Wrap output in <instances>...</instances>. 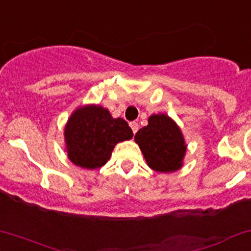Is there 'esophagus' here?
<instances>
[{
    "instance_id": "1",
    "label": "esophagus",
    "mask_w": 251,
    "mask_h": 251,
    "mask_svg": "<svg viewBox=\"0 0 251 251\" xmlns=\"http://www.w3.org/2000/svg\"><path fill=\"white\" fill-rule=\"evenodd\" d=\"M130 126H131L132 131H133V133L136 134V133H137V131H138V127H139L138 124H137L136 121H132V123H130Z\"/></svg>"
}]
</instances>
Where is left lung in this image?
I'll list each match as a JSON object with an SVG mask.
<instances>
[{
    "label": "left lung",
    "mask_w": 251,
    "mask_h": 251,
    "mask_svg": "<svg viewBox=\"0 0 251 251\" xmlns=\"http://www.w3.org/2000/svg\"><path fill=\"white\" fill-rule=\"evenodd\" d=\"M134 139L151 169L172 173L182 166L186 145L180 128L168 115H151L149 125L140 128Z\"/></svg>",
    "instance_id": "left-lung-1"
}]
</instances>
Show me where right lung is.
I'll use <instances>...</instances> for the list:
<instances>
[{
	"instance_id": "obj_1",
	"label": "right lung",
	"mask_w": 251,
	"mask_h": 251,
	"mask_svg": "<svg viewBox=\"0 0 251 251\" xmlns=\"http://www.w3.org/2000/svg\"><path fill=\"white\" fill-rule=\"evenodd\" d=\"M64 134L70 161L85 169L104 166L117 143L133 137L125 120L113 119L109 112L100 106L77 109L69 119Z\"/></svg>"
}]
</instances>
